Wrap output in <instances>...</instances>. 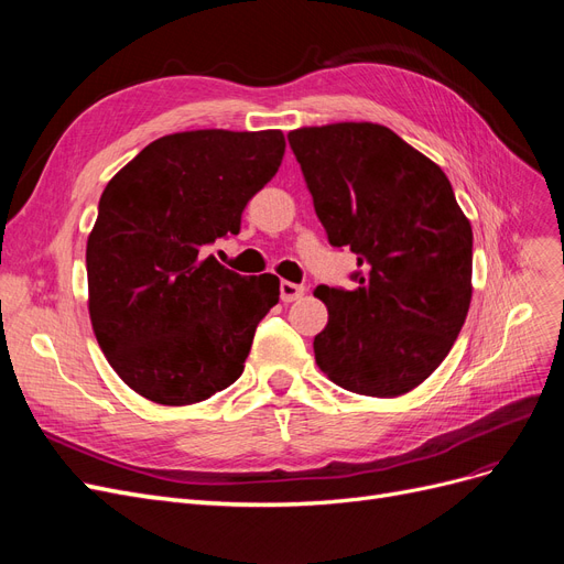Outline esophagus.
Listing matches in <instances>:
<instances>
[{"instance_id": "obj_1", "label": "esophagus", "mask_w": 564, "mask_h": 564, "mask_svg": "<svg viewBox=\"0 0 564 564\" xmlns=\"http://www.w3.org/2000/svg\"><path fill=\"white\" fill-rule=\"evenodd\" d=\"M303 294H305V286H303V284L286 282V280H282V282H280V296H282V301H284V303L299 301Z\"/></svg>"}]
</instances>
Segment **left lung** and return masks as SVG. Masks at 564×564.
I'll list each match as a JSON object with an SVG mask.
<instances>
[{
  "mask_svg": "<svg viewBox=\"0 0 564 564\" xmlns=\"http://www.w3.org/2000/svg\"><path fill=\"white\" fill-rule=\"evenodd\" d=\"M332 247L357 253L355 289L319 284L329 322L315 362L357 395L398 398L445 360L473 296V230L442 169L371 122L289 131Z\"/></svg>",
  "mask_w": 564,
  "mask_h": 564,
  "instance_id": "1",
  "label": "left lung"
}]
</instances>
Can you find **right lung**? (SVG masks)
Instances as JSON below:
<instances>
[{"mask_svg": "<svg viewBox=\"0 0 564 564\" xmlns=\"http://www.w3.org/2000/svg\"><path fill=\"white\" fill-rule=\"evenodd\" d=\"M284 145L278 129L162 135L100 195L87 242L91 327L117 377L145 400L202 402L245 371L280 280L237 275L209 245L240 232Z\"/></svg>", "mask_w": 564, "mask_h": 564, "instance_id": "right-lung-1", "label": "right lung"}]
</instances>
